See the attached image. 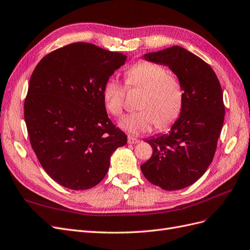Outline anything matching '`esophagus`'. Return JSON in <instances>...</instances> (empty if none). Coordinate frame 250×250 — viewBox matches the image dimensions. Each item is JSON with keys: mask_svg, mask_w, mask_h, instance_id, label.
I'll return each mask as SVG.
<instances>
[{"mask_svg": "<svg viewBox=\"0 0 250 250\" xmlns=\"http://www.w3.org/2000/svg\"><path fill=\"white\" fill-rule=\"evenodd\" d=\"M139 141L140 140H138L137 138H134V137H131V136L127 138V143L128 144H136V143H139Z\"/></svg>", "mask_w": 250, "mask_h": 250, "instance_id": "34e87169", "label": "esophagus"}]
</instances>
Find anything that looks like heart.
Returning a JSON list of instances; mask_svg holds the SVG:
<instances>
[{
  "label": "heart",
  "mask_w": 250,
  "mask_h": 250,
  "mask_svg": "<svg viewBox=\"0 0 250 250\" xmlns=\"http://www.w3.org/2000/svg\"><path fill=\"white\" fill-rule=\"evenodd\" d=\"M126 85L142 89L139 111L127 115L119 126L131 135L150 132L156 125L164 128L178 118L183 106V88L176 75L164 66L149 61L135 62L125 72ZM126 85L109 77L103 86V101L109 113L122 117L125 110Z\"/></svg>",
  "instance_id": "1"
}]
</instances>
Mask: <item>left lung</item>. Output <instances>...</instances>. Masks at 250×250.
Wrapping results in <instances>:
<instances>
[{"label":"left lung","mask_w":250,"mask_h":250,"mask_svg":"<svg viewBox=\"0 0 250 250\" xmlns=\"http://www.w3.org/2000/svg\"><path fill=\"white\" fill-rule=\"evenodd\" d=\"M168 66L181 82L183 106L168 134L146 140L151 158L141 165L145 178L165 190L195 183L210 166L225 119L223 90L209 64L179 46L144 55Z\"/></svg>","instance_id":"8db88e82"}]
</instances>
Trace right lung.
<instances>
[{
	"instance_id": "obj_1",
	"label": "right lung",
	"mask_w": 250,
	"mask_h": 250,
	"mask_svg": "<svg viewBox=\"0 0 250 250\" xmlns=\"http://www.w3.org/2000/svg\"><path fill=\"white\" fill-rule=\"evenodd\" d=\"M126 59L76 42L45 55L32 74L24 100L30 143L45 172L63 188L96 187L111 154L127 142L108 117L102 94Z\"/></svg>"
}]
</instances>
